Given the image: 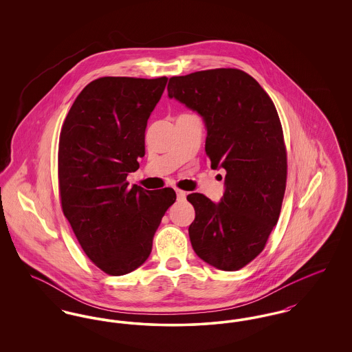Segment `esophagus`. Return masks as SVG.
<instances>
[{"instance_id":"obj_1","label":"esophagus","mask_w":352,"mask_h":352,"mask_svg":"<svg viewBox=\"0 0 352 352\" xmlns=\"http://www.w3.org/2000/svg\"><path fill=\"white\" fill-rule=\"evenodd\" d=\"M175 192H177L178 201H184L186 199V192L184 191H182V190H175Z\"/></svg>"}]
</instances>
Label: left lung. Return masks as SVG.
Segmentation results:
<instances>
[{"label":"left lung","instance_id":"left-lung-1","mask_svg":"<svg viewBox=\"0 0 352 352\" xmlns=\"http://www.w3.org/2000/svg\"><path fill=\"white\" fill-rule=\"evenodd\" d=\"M168 94L201 115L211 168L227 171L219 203L187 195L195 208L188 227L192 250L215 268L239 270L263 252L283 206L287 162L276 107L237 68L173 76Z\"/></svg>","mask_w":352,"mask_h":352}]
</instances>
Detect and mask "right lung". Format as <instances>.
I'll use <instances>...</instances> for the list:
<instances>
[{
  "label": "right lung",
  "mask_w": 352,
  "mask_h": 352,
  "mask_svg": "<svg viewBox=\"0 0 352 352\" xmlns=\"http://www.w3.org/2000/svg\"><path fill=\"white\" fill-rule=\"evenodd\" d=\"M168 78H99L85 85L63 122L58 178L62 210L88 258L111 276L141 267L175 191L129 187L145 155L148 118Z\"/></svg>",
  "instance_id": "obj_1"
}]
</instances>
